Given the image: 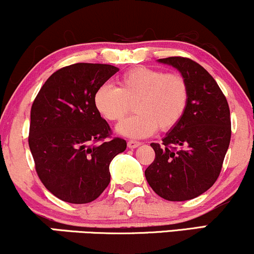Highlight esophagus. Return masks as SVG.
Instances as JSON below:
<instances>
[{
	"mask_svg": "<svg viewBox=\"0 0 254 254\" xmlns=\"http://www.w3.org/2000/svg\"><path fill=\"white\" fill-rule=\"evenodd\" d=\"M141 145V142H137V141H129L127 142V147L130 148V149H135V148L139 147Z\"/></svg>",
	"mask_w": 254,
	"mask_h": 254,
	"instance_id": "esophagus-1",
	"label": "esophagus"
}]
</instances>
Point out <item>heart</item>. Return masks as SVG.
<instances>
[{"mask_svg": "<svg viewBox=\"0 0 254 254\" xmlns=\"http://www.w3.org/2000/svg\"><path fill=\"white\" fill-rule=\"evenodd\" d=\"M135 115L117 127V132L129 138H143L160 130L173 129L182 121L189 104V86L178 74L136 66L124 72L118 87L104 86L95 90L93 103L99 115L118 122L133 103Z\"/></svg>", "mask_w": 254, "mask_h": 254, "instance_id": "b5f03b06", "label": "heart"}]
</instances>
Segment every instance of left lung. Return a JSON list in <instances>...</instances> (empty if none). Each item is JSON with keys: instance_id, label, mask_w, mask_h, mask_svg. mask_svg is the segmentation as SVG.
Instances as JSON below:
<instances>
[{"instance_id": "obj_1", "label": "left lung", "mask_w": 254, "mask_h": 254, "mask_svg": "<svg viewBox=\"0 0 254 254\" xmlns=\"http://www.w3.org/2000/svg\"><path fill=\"white\" fill-rule=\"evenodd\" d=\"M157 62L173 66L189 86L182 121L151 143L155 160L144 172L150 188L172 202L193 199L208 191L218 176L230 142V112L216 81L202 65L184 57Z\"/></svg>"}]
</instances>
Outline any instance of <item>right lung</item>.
<instances>
[{
    "label": "right lung",
    "instance_id": "add662e5",
    "mask_svg": "<svg viewBox=\"0 0 254 254\" xmlns=\"http://www.w3.org/2000/svg\"><path fill=\"white\" fill-rule=\"evenodd\" d=\"M118 70L110 64L64 66L46 80L32 105L28 144L36 171L64 202L97 199L110 184L111 161L127 149L123 138L106 139L110 125L93 103L95 90Z\"/></svg>",
    "mask_w": 254,
    "mask_h": 254
}]
</instances>
